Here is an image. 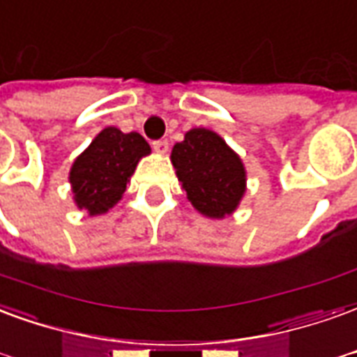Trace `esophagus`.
Segmentation results:
<instances>
[{
  "mask_svg": "<svg viewBox=\"0 0 357 357\" xmlns=\"http://www.w3.org/2000/svg\"><path fill=\"white\" fill-rule=\"evenodd\" d=\"M152 148L158 153H167L169 152V142H167V140H163V139H161V140H153Z\"/></svg>",
  "mask_w": 357,
  "mask_h": 357,
  "instance_id": "34e87169",
  "label": "esophagus"
}]
</instances>
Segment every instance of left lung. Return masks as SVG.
<instances>
[{
    "mask_svg": "<svg viewBox=\"0 0 357 357\" xmlns=\"http://www.w3.org/2000/svg\"><path fill=\"white\" fill-rule=\"evenodd\" d=\"M171 161L190 204L202 215L225 218L238 209L245 194V167L217 132L190 129L173 146Z\"/></svg>",
    "mask_w": 357,
    "mask_h": 357,
    "instance_id": "obj_1",
    "label": "left lung"
}]
</instances>
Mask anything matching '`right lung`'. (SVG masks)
Returning <instances> with one entry per match:
<instances>
[{"mask_svg": "<svg viewBox=\"0 0 357 357\" xmlns=\"http://www.w3.org/2000/svg\"><path fill=\"white\" fill-rule=\"evenodd\" d=\"M148 153L150 144L139 132H121L118 127L102 129L70 169L75 205L91 217L112 209L123 196L137 163Z\"/></svg>", "mask_w": 357, "mask_h": 357, "instance_id": "obj_1", "label": "right lung"}]
</instances>
